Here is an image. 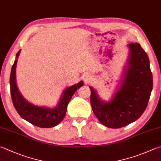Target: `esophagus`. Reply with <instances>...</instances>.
I'll return each mask as SVG.
<instances>
[{"label": "esophagus", "mask_w": 161, "mask_h": 161, "mask_svg": "<svg viewBox=\"0 0 161 161\" xmlns=\"http://www.w3.org/2000/svg\"><path fill=\"white\" fill-rule=\"evenodd\" d=\"M86 78V81H87V80H88V79H87V78Z\"/></svg>", "instance_id": "esophagus-1"}]
</instances>
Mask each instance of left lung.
Returning a JSON list of instances; mask_svg holds the SVG:
<instances>
[{
    "mask_svg": "<svg viewBox=\"0 0 161 161\" xmlns=\"http://www.w3.org/2000/svg\"><path fill=\"white\" fill-rule=\"evenodd\" d=\"M130 49L129 68L120 90L110 102L100 100L90 87V104L96 117L110 128H120L140 117L147 108L153 76L147 53L138 43L128 44Z\"/></svg>",
    "mask_w": 161,
    "mask_h": 161,
    "instance_id": "1",
    "label": "left lung"
}]
</instances>
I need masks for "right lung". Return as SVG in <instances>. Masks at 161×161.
Wrapping results in <instances>:
<instances>
[{"label": "right lung", "mask_w": 161, "mask_h": 161, "mask_svg": "<svg viewBox=\"0 0 161 161\" xmlns=\"http://www.w3.org/2000/svg\"><path fill=\"white\" fill-rule=\"evenodd\" d=\"M19 53L20 50L17 53V59L12 66L10 77V94L14 107L21 117L33 125L43 128H49L56 126L64 118L69 101L77 89L83 86V83L80 81L78 84L66 89L56 108L40 107L30 104L21 95L15 81V69Z\"/></svg>", "instance_id": "add662e5"}]
</instances>
